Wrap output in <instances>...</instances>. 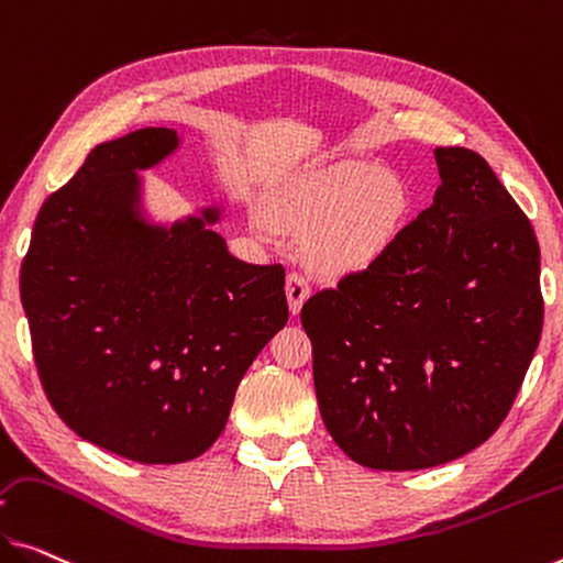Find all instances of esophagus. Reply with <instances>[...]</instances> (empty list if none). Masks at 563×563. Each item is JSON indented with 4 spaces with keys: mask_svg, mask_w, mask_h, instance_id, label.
Wrapping results in <instances>:
<instances>
[{
    "mask_svg": "<svg viewBox=\"0 0 563 563\" xmlns=\"http://www.w3.org/2000/svg\"><path fill=\"white\" fill-rule=\"evenodd\" d=\"M307 297H309L307 276L301 272H291L287 276V301H289L291 314H299V309L307 301Z\"/></svg>",
    "mask_w": 563,
    "mask_h": 563,
    "instance_id": "obj_1",
    "label": "esophagus"
}]
</instances>
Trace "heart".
Instances as JSON below:
<instances>
[{
  "label": "heart",
  "mask_w": 563,
  "mask_h": 563,
  "mask_svg": "<svg viewBox=\"0 0 563 563\" xmlns=\"http://www.w3.org/2000/svg\"><path fill=\"white\" fill-rule=\"evenodd\" d=\"M410 213L408 186L369 163H336L289 186L272 206L276 227L307 233L322 272L350 274L375 264L395 244Z\"/></svg>",
  "instance_id": "obj_1"
}]
</instances>
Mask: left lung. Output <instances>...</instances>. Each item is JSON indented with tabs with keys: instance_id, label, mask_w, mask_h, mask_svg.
I'll return each mask as SVG.
<instances>
[{
	"instance_id": "8db88e82",
	"label": "left lung",
	"mask_w": 563,
	"mask_h": 563,
	"mask_svg": "<svg viewBox=\"0 0 563 563\" xmlns=\"http://www.w3.org/2000/svg\"><path fill=\"white\" fill-rule=\"evenodd\" d=\"M440 186L367 269L301 307L334 443L375 471L451 463L511 410L543 327L531 221L468 148H435Z\"/></svg>"
}]
</instances>
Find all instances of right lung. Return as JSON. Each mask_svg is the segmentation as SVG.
<instances>
[{"mask_svg":"<svg viewBox=\"0 0 563 563\" xmlns=\"http://www.w3.org/2000/svg\"><path fill=\"white\" fill-rule=\"evenodd\" d=\"M170 128L95 145L37 213L20 294L52 408L88 443L186 463L227 426L241 377L287 324L284 266L229 254L221 211L161 227L137 173L178 148Z\"/></svg>","mask_w":563,"mask_h":563,"instance_id":"1","label":"right lung"}]
</instances>
